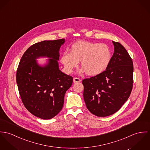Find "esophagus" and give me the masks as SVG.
<instances>
[{"mask_svg":"<svg viewBox=\"0 0 150 150\" xmlns=\"http://www.w3.org/2000/svg\"><path fill=\"white\" fill-rule=\"evenodd\" d=\"M81 80L79 78H76V77H75V78H74V79H73V82H74V83H78V82H81Z\"/></svg>","mask_w":150,"mask_h":150,"instance_id":"esophagus-1","label":"esophagus"}]
</instances>
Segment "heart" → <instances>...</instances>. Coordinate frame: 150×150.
<instances>
[{
  "label": "heart",
  "instance_id": "1",
  "mask_svg": "<svg viewBox=\"0 0 150 150\" xmlns=\"http://www.w3.org/2000/svg\"><path fill=\"white\" fill-rule=\"evenodd\" d=\"M111 57V50L106 44L79 41L71 46L69 52L63 53L61 62L67 72L71 73L81 62L82 72L94 76L106 69Z\"/></svg>",
  "mask_w": 150,
  "mask_h": 150
}]
</instances>
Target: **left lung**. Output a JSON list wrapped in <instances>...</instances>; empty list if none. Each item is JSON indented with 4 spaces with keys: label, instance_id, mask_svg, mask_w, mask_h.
Returning <instances> with one entry per match:
<instances>
[{
    "label": "left lung",
    "instance_id": "1",
    "mask_svg": "<svg viewBox=\"0 0 150 150\" xmlns=\"http://www.w3.org/2000/svg\"><path fill=\"white\" fill-rule=\"evenodd\" d=\"M113 44L115 52L106 70L82 81L87 108L98 117L117 112L128 99L133 87L132 60L120 43Z\"/></svg>",
    "mask_w": 150,
    "mask_h": 150
}]
</instances>
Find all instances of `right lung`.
<instances>
[{"mask_svg": "<svg viewBox=\"0 0 150 150\" xmlns=\"http://www.w3.org/2000/svg\"><path fill=\"white\" fill-rule=\"evenodd\" d=\"M64 38L35 43L25 51L17 69V83L22 101L34 116L44 120L56 116L62 109L64 95L73 78L59 68V50ZM40 57L50 58L44 67L37 64Z\"/></svg>", "mask_w": 150, "mask_h": 150, "instance_id": "1", "label": "right lung"}]
</instances>
